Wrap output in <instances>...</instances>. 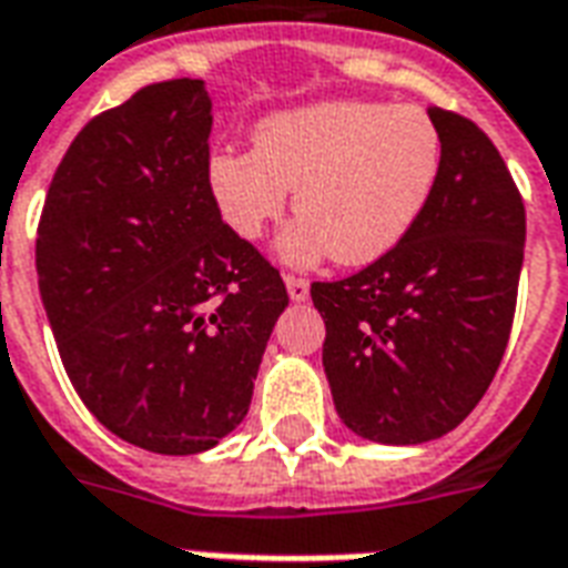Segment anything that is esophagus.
<instances>
[{
  "mask_svg": "<svg viewBox=\"0 0 568 568\" xmlns=\"http://www.w3.org/2000/svg\"><path fill=\"white\" fill-rule=\"evenodd\" d=\"M285 288H288L292 301H307L310 297V283L301 276H285Z\"/></svg>",
  "mask_w": 568,
  "mask_h": 568,
  "instance_id": "esophagus-1",
  "label": "esophagus"
}]
</instances>
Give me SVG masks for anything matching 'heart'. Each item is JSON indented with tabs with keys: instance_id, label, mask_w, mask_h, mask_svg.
<instances>
[{
	"instance_id": "obj_1",
	"label": "heart",
	"mask_w": 568,
	"mask_h": 568,
	"mask_svg": "<svg viewBox=\"0 0 568 568\" xmlns=\"http://www.w3.org/2000/svg\"><path fill=\"white\" fill-rule=\"evenodd\" d=\"M440 175V133L419 105L328 100L273 112L255 149H219L206 182L222 222L258 240L295 191L297 219L276 243L285 264L310 267L332 252L371 264L417 224Z\"/></svg>"
}]
</instances>
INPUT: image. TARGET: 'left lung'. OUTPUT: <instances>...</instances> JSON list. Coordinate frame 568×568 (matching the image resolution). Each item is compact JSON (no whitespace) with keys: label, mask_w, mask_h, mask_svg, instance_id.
<instances>
[{"label":"left lung","mask_w":568,"mask_h":568,"mask_svg":"<svg viewBox=\"0 0 568 568\" xmlns=\"http://www.w3.org/2000/svg\"><path fill=\"white\" fill-rule=\"evenodd\" d=\"M435 194L407 236L337 283H313L337 417L377 444L447 435L484 398L511 334L526 212L475 121L432 105Z\"/></svg>","instance_id":"left-lung-1"}]
</instances>
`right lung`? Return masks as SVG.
Wrapping results in <instances>:
<instances>
[{
  "label": "right lung",
  "instance_id": "obj_1",
  "mask_svg": "<svg viewBox=\"0 0 568 568\" xmlns=\"http://www.w3.org/2000/svg\"><path fill=\"white\" fill-rule=\"evenodd\" d=\"M200 79L149 84L72 140L44 197L36 271L69 381L112 435L191 456L248 414L288 295L222 222Z\"/></svg>",
  "mask_w": 568,
  "mask_h": 568
}]
</instances>
